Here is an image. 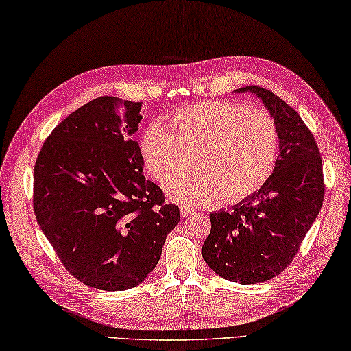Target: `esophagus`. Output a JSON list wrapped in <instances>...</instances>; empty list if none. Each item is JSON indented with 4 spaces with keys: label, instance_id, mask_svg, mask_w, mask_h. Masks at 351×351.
<instances>
[{
    "label": "esophagus",
    "instance_id": "esophagus-1",
    "mask_svg": "<svg viewBox=\"0 0 351 351\" xmlns=\"http://www.w3.org/2000/svg\"><path fill=\"white\" fill-rule=\"evenodd\" d=\"M194 206H191V205H180V213H182V216H189V215H193L194 213Z\"/></svg>",
    "mask_w": 351,
    "mask_h": 351
}]
</instances>
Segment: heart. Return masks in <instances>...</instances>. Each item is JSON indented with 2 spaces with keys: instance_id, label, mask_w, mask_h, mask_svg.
Wrapping results in <instances>:
<instances>
[{
  "instance_id": "heart-1",
  "label": "heart",
  "mask_w": 351,
  "mask_h": 351,
  "mask_svg": "<svg viewBox=\"0 0 351 351\" xmlns=\"http://www.w3.org/2000/svg\"><path fill=\"white\" fill-rule=\"evenodd\" d=\"M149 124L140 136V154L154 179L182 174L196 154L197 169L166 185L169 197L194 205L239 202L266 185L278 158L280 132L263 108L227 101H204L177 108Z\"/></svg>"
}]
</instances>
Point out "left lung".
<instances>
[{"instance_id":"8db88e82","label":"left lung","mask_w":351,"mask_h":351,"mask_svg":"<svg viewBox=\"0 0 351 351\" xmlns=\"http://www.w3.org/2000/svg\"><path fill=\"white\" fill-rule=\"evenodd\" d=\"M237 91L256 95L272 114L280 154L260 191L232 211L210 213L202 256L222 278L255 285L283 272L297 255L324 202V171L317 143L294 108L256 85Z\"/></svg>"}]
</instances>
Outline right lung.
<instances>
[{"instance_id": "obj_1", "label": "right lung", "mask_w": 351, "mask_h": 351, "mask_svg": "<svg viewBox=\"0 0 351 351\" xmlns=\"http://www.w3.org/2000/svg\"><path fill=\"white\" fill-rule=\"evenodd\" d=\"M141 102L101 96L63 119L34 166V213L74 278L102 291L140 285L180 221L143 176Z\"/></svg>"}]
</instances>
